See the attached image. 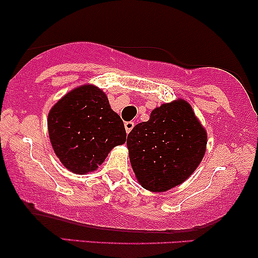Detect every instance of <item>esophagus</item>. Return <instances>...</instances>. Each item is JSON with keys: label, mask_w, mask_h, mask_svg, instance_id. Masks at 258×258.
<instances>
[{"label": "esophagus", "mask_w": 258, "mask_h": 258, "mask_svg": "<svg viewBox=\"0 0 258 258\" xmlns=\"http://www.w3.org/2000/svg\"><path fill=\"white\" fill-rule=\"evenodd\" d=\"M133 126H135V123H133L132 121H128V122H125V130H126L127 135H128V133L132 131Z\"/></svg>", "instance_id": "esophagus-1"}]
</instances>
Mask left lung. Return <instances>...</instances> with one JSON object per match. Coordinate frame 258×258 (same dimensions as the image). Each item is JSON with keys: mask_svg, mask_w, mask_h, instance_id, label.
<instances>
[{"mask_svg": "<svg viewBox=\"0 0 258 258\" xmlns=\"http://www.w3.org/2000/svg\"><path fill=\"white\" fill-rule=\"evenodd\" d=\"M207 132L186 100L177 98L150 112L127 136L130 161L138 183L162 193L182 184L200 165Z\"/></svg>", "mask_w": 258, "mask_h": 258, "instance_id": "left-lung-1", "label": "left lung"}]
</instances>
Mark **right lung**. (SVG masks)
Returning <instances> with one entry per match:
<instances>
[{"label":"right lung","instance_id":"1","mask_svg":"<svg viewBox=\"0 0 258 258\" xmlns=\"http://www.w3.org/2000/svg\"><path fill=\"white\" fill-rule=\"evenodd\" d=\"M48 136L57 158L73 173L93 172L126 142V130L106 94L92 84L69 91L52 106Z\"/></svg>","mask_w":258,"mask_h":258}]
</instances>
